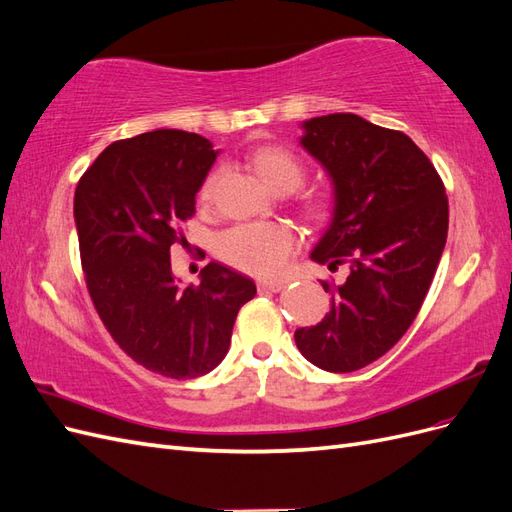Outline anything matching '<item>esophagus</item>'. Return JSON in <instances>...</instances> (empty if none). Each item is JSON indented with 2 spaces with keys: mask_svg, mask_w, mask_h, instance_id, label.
Here are the masks:
<instances>
[{
  "mask_svg": "<svg viewBox=\"0 0 512 512\" xmlns=\"http://www.w3.org/2000/svg\"><path fill=\"white\" fill-rule=\"evenodd\" d=\"M284 288H286V284L280 282V280H262V282H258L260 292H280Z\"/></svg>",
  "mask_w": 512,
  "mask_h": 512,
  "instance_id": "obj_1",
  "label": "esophagus"
}]
</instances>
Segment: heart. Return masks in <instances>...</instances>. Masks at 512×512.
Wrapping results in <instances>:
<instances>
[{"mask_svg":"<svg viewBox=\"0 0 512 512\" xmlns=\"http://www.w3.org/2000/svg\"><path fill=\"white\" fill-rule=\"evenodd\" d=\"M252 166L256 175L271 190L299 188L303 181V166L290 151L277 145H265L254 151ZM220 173L215 170L200 185V200L207 203L213 198ZM299 235L284 222H245L230 226L215 239V254L226 265L250 275H277L284 271L290 256L297 252Z\"/></svg>","mask_w":512,"mask_h":512,"instance_id":"obj_1","label":"heart"}]
</instances>
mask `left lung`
Returning a JSON list of instances; mask_svg holds the SVG:
<instances>
[{"label":"left lung","mask_w":512,"mask_h":512,"mask_svg":"<svg viewBox=\"0 0 512 512\" xmlns=\"http://www.w3.org/2000/svg\"><path fill=\"white\" fill-rule=\"evenodd\" d=\"M301 147L333 183V218L312 250L320 265H348L329 314L294 331L309 363L356 371L389 352L414 322L448 232L444 183L410 136L352 115L303 121Z\"/></svg>","instance_id":"1"}]
</instances>
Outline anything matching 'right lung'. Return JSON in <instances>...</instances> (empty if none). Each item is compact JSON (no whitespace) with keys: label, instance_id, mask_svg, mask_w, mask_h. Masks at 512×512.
Listing matches in <instances>:
<instances>
[{"label":"right lung","instance_id":"add662e5","mask_svg":"<svg viewBox=\"0 0 512 512\" xmlns=\"http://www.w3.org/2000/svg\"><path fill=\"white\" fill-rule=\"evenodd\" d=\"M218 151L183 130H153L108 145L74 192V222L89 297L106 331L138 365L175 380L218 367L239 309L256 284L220 262L179 286L170 247L196 213Z\"/></svg>","mask_w":512,"mask_h":512}]
</instances>
